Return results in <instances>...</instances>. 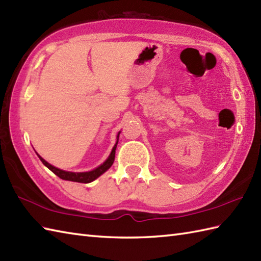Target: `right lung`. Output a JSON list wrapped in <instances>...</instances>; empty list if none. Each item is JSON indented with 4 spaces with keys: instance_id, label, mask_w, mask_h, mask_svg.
<instances>
[{
    "instance_id": "add662e5",
    "label": "right lung",
    "mask_w": 261,
    "mask_h": 261,
    "mask_svg": "<svg viewBox=\"0 0 261 261\" xmlns=\"http://www.w3.org/2000/svg\"><path fill=\"white\" fill-rule=\"evenodd\" d=\"M121 131L118 132V136H117V141L116 144L113 145L112 151L110 155L108 156V159L100 165L99 167H96L95 169L91 171H87V172H71V171H65L62 170V169H59L57 167H54L52 165H50L47 161H45L43 158L40 154H38V156L40 158V160L42 161V163L47 168L50 169V170L54 173L57 174L59 178H61L63 180H68V181H74V182H81V184H89V182H92L93 180H95L96 178H99L101 174L105 173L107 170H109V168H110L113 165V161H114V156H116V149H117V145L119 142V136H120Z\"/></svg>"
}]
</instances>
